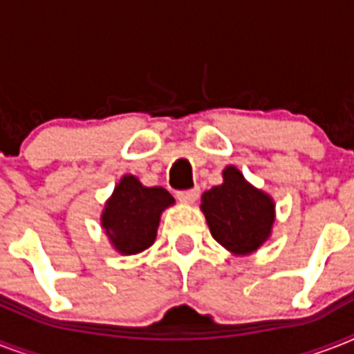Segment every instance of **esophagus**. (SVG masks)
<instances>
[{"label":"esophagus","instance_id":"obj_1","mask_svg":"<svg viewBox=\"0 0 354 354\" xmlns=\"http://www.w3.org/2000/svg\"><path fill=\"white\" fill-rule=\"evenodd\" d=\"M198 187H194V189H187V191H178V200L180 202H183V204H193L194 200L198 198Z\"/></svg>","mask_w":354,"mask_h":354}]
</instances>
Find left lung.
<instances>
[{
  "mask_svg": "<svg viewBox=\"0 0 354 354\" xmlns=\"http://www.w3.org/2000/svg\"><path fill=\"white\" fill-rule=\"evenodd\" d=\"M202 211L211 235L233 253L255 252L274 224V202L252 187L235 167H226L224 183L202 194Z\"/></svg>",
  "mask_w": 354,
  "mask_h": 354,
  "instance_id": "8db88e82",
  "label": "left lung"
}]
</instances>
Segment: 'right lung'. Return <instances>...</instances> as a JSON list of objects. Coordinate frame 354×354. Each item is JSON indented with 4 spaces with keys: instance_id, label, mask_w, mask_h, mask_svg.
I'll use <instances>...</instances> for the list:
<instances>
[{
    "instance_id": "add662e5",
    "label": "right lung",
    "mask_w": 354,
    "mask_h": 354,
    "mask_svg": "<svg viewBox=\"0 0 354 354\" xmlns=\"http://www.w3.org/2000/svg\"><path fill=\"white\" fill-rule=\"evenodd\" d=\"M174 204L163 187H145L136 176H124L106 202L102 227L121 253L143 252L156 239L161 211Z\"/></svg>"
}]
</instances>
